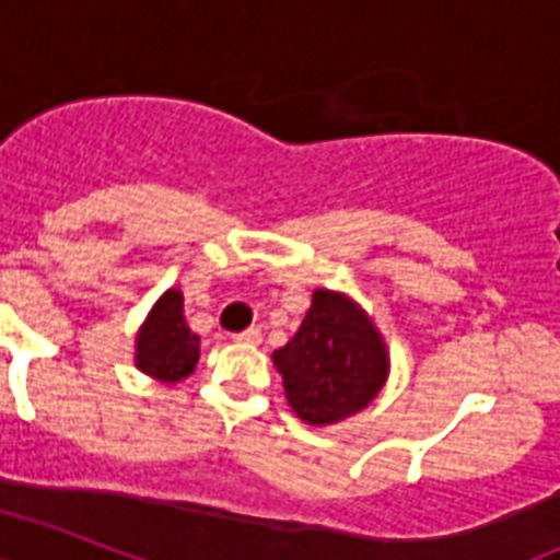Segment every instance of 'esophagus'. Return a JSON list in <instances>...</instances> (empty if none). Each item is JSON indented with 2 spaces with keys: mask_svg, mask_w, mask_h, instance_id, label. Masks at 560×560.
<instances>
[{
  "mask_svg": "<svg viewBox=\"0 0 560 560\" xmlns=\"http://www.w3.org/2000/svg\"><path fill=\"white\" fill-rule=\"evenodd\" d=\"M233 338H236L238 345H258V341H261V330H258V327H247V330L236 332Z\"/></svg>",
  "mask_w": 560,
  "mask_h": 560,
  "instance_id": "esophagus-1",
  "label": "esophagus"
}]
</instances>
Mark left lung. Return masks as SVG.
Wrapping results in <instances>:
<instances>
[{
	"label": "left lung",
	"mask_w": 560,
	"mask_h": 560,
	"mask_svg": "<svg viewBox=\"0 0 560 560\" xmlns=\"http://www.w3.org/2000/svg\"><path fill=\"white\" fill-rule=\"evenodd\" d=\"M272 364L284 378L293 412L327 427L364 410L387 382L389 355L382 332L345 293L316 290L302 327Z\"/></svg>",
	"instance_id": "8db88e82"
}]
</instances>
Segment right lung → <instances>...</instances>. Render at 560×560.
<instances>
[{
    "label": "right lung",
    "instance_id": "1",
    "mask_svg": "<svg viewBox=\"0 0 560 560\" xmlns=\"http://www.w3.org/2000/svg\"><path fill=\"white\" fill-rule=\"evenodd\" d=\"M196 361L199 336L185 322V299L178 290H167L136 336V368L156 382L176 384L192 373Z\"/></svg>",
    "mask_w": 560,
    "mask_h": 560
}]
</instances>
